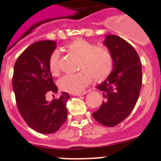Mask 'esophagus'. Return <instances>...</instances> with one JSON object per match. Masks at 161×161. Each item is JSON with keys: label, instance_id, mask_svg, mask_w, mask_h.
<instances>
[{"label": "esophagus", "instance_id": "34e87169", "mask_svg": "<svg viewBox=\"0 0 161 161\" xmlns=\"http://www.w3.org/2000/svg\"><path fill=\"white\" fill-rule=\"evenodd\" d=\"M87 93H88V91L84 90V91H81V92H78V93H73V95L74 96H82V95H85Z\"/></svg>", "mask_w": 161, "mask_h": 161}]
</instances>
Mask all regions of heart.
Here are the masks:
<instances>
[{"label":"heart","mask_w":161,"mask_h":161,"mask_svg":"<svg viewBox=\"0 0 161 161\" xmlns=\"http://www.w3.org/2000/svg\"><path fill=\"white\" fill-rule=\"evenodd\" d=\"M67 52L78 57L77 70L74 74L62 76L58 81L59 89L69 93H78L91 81L105 80L111 73L114 66V58L110 50L105 45H96L90 41L77 38L68 43L65 47ZM60 54L55 50L51 54L48 67L53 76L59 74V62Z\"/></svg>","instance_id":"heart-1"}]
</instances>
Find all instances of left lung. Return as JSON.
I'll use <instances>...</instances> for the list:
<instances>
[{"instance_id":"8db88e82","label":"left lung","mask_w":161,"mask_h":161,"mask_svg":"<svg viewBox=\"0 0 161 161\" xmlns=\"http://www.w3.org/2000/svg\"><path fill=\"white\" fill-rule=\"evenodd\" d=\"M104 44L113 55L114 68L107 79L97 86L106 100L93 117L112 127L128 117L136 106L142 85V64L135 48L123 38L106 35Z\"/></svg>"}]
</instances>
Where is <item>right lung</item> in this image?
Returning a JSON list of instances; mask_svg holds the SVG:
<instances>
[{
    "label": "right lung",
    "instance_id": "add662e5",
    "mask_svg": "<svg viewBox=\"0 0 161 161\" xmlns=\"http://www.w3.org/2000/svg\"><path fill=\"white\" fill-rule=\"evenodd\" d=\"M55 47V41L34 42L18 56L14 68L12 83L18 111L31 128L41 134L56 132L68 117V93L52 102L46 100L47 93L58 91L48 67Z\"/></svg>",
    "mask_w": 161,
    "mask_h": 161
}]
</instances>
